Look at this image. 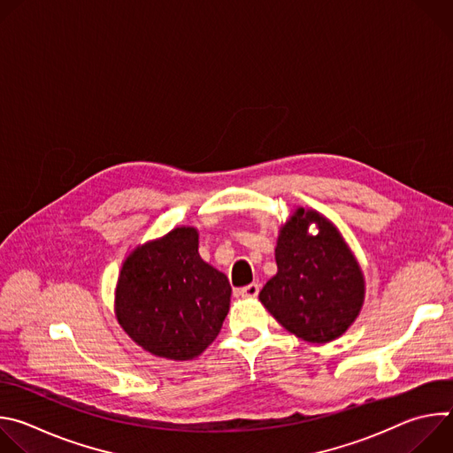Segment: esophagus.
Wrapping results in <instances>:
<instances>
[{
  "label": "esophagus",
  "instance_id": "esophagus-1",
  "mask_svg": "<svg viewBox=\"0 0 453 453\" xmlns=\"http://www.w3.org/2000/svg\"><path fill=\"white\" fill-rule=\"evenodd\" d=\"M257 292H260V285H257V283H250V285L242 287V288L238 290V294H240L242 297H256Z\"/></svg>",
  "mask_w": 453,
  "mask_h": 453
}]
</instances>
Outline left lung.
Wrapping results in <instances>:
<instances>
[{"label":"left lung","instance_id":"1","mask_svg":"<svg viewBox=\"0 0 453 453\" xmlns=\"http://www.w3.org/2000/svg\"><path fill=\"white\" fill-rule=\"evenodd\" d=\"M318 233L311 235L309 226ZM278 273L260 292L280 325L310 344L339 339L357 320L365 280L341 231L315 210L296 208L276 242Z\"/></svg>","mask_w":453,"mask_h":453}]
</instances>
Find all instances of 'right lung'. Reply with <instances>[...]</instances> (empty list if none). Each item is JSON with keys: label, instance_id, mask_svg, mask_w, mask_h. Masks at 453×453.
Wrapping results in <instances>:
<instances>
[{"label": "right lung", "instance_id": "obj_1", "mask_svg": "<svg viewBox=\"0 0 453 453\" xmlns=\"http://www.w3.org/2000/svg\"><path fill=\"white\" fill-rule=\"evenodd\" d=\"M231 285L199 254V231L173 227L134 247L121 264L114 313L145 351L168 360L197 358L219 335Z\"/></svg>", "mask_w": 453, "mask_h": 453}]
</instances>
